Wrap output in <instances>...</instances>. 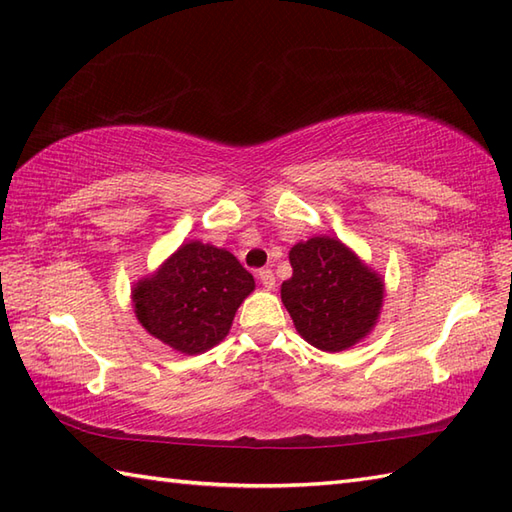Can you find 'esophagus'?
Here are the masks:
<instances>
[{
    "label": "esophagus",
    "mask_w": 512,
    "mask_h": 512,
    "mask_svg": "<svg viewBox=\"0 0 512 512\" xmlns=\"http://www.w3.org/2000/svg\"><path fill=\"white\" fill-rule=\"evenodd\" d=\"M257 277H259V281H262V286H264L266 290H273V288H275V275H273V270H270V268H262V270H259Z\"/></svg>",
    "instance_id": "esophagus-1"
}]
</instances>
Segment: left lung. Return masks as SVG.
I'll return each instance as SVG.
<instances>
[{"instance_id":"8db88e82","label":"left lung","mask_w":512,"mask_h":512,"mask_svg":"<svg viewBox=\"0 0 512 512\" xmlns=\"http://www.w3.org/2000/svg\"><path fill=\"white\" fill-rule=\"evenodd\" d=\"M292 277L281 301L297 332L323 352H343L372 332L385 284L334 237H310L290 250Z\"/></svg>"}]
</instances>
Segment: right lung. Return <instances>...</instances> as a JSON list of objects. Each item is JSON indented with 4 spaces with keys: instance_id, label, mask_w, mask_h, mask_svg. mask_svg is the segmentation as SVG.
I'll list each match as a JSON object with an SVG mask.
<instances>
[{
    "instance_id": "right-lung-1",
    "label": "right lung",
    "mask_w": 512,
    "mask_h": 512,
    "mask_svg": "<svg viewBox=\"0 0 512 512\" xmlns=\"http://www.w3.org/2000/svg\"><path fill=\"white\" fill-rule=\"evenodd\" d=\"M255 279L224 248L198 239L182 244L154 275L132 290L140 325L182 354H200L220 343Z\"/></svg>"
}]
</instances>
